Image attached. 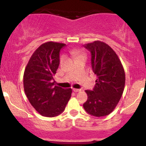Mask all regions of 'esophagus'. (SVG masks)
Here are the masks:
<instances>
[{"label":"esophagus","mask_w":146,"mask_h":146,"mask_svg":"<svg viewBox=\"0 0 146 146\" xmlns=\"http://www.w3.org/2000/svg\"><path fill=\"white\" fill-rule=\"evenodd\" d=\"M73 90L74 92H79L81 90V89H78V88H73Z\"/></svg>","instance_id":"obj_1"}]
</instances>
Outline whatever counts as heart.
<instances>
[{"mask_svg": "<svg viewBox=\"0 0 146 146\" xmlns=\"http://www.w3.org/2000/svg\"><path fill=\"white\" fill-rule=\"evenodd\" d=\"M71 54L75 57V58H78V57H81V56H84L85 57L84 52L82 51L81 49H80V48H74V49L71 50ZM62 60V57L61 58V60Z\"/></svg>", "mask_w": 146, "mask_h": 146, "instance_id": "obj_1", "label": "heart"}]
</instances>
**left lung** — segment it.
I'll return each instance as SVG.
<instances>
[{"mask_svg":"<svg viewBox=\"0 0 146 146\" xmlns=\"http://www.w3.org/2000/svg\"><path fill=\"white\" fill-rule=\"evenodd\" d=\"M84 47L91 53L92 68L98 79L93 90H85L88 100L84 108L93 116H106L113 111L123 94L124 69L116 53L104 42L95 41Z\"/></svg>","mask_w":146,"mask_h":146,"instance_id":"1","label":"left lung"}]
</instances>
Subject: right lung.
Wrapping results in <instances>:
<instances>
[{
  "instance_id": "1",
  "label": "right lung",
  "mask_w": 146,
  "mask_h": 146,
  "mask_svg": "<svg viewBox=\"0 0 146 146\" xmlns=\"http://www.w3.org/2000/svg\"><path fill=\"white\" fill-rule=\"evenodd\" d=\"M63 43L41 44L28 62L23 76L25 93L31 106L42 116L53 117L64 110L71 98V88L54 86L53 76L60 64Z\"/></svg>"
}]
</instances>
